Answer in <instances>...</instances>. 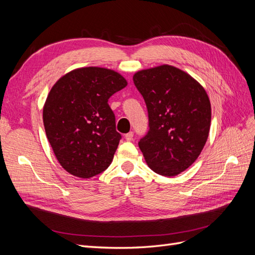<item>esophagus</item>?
<instances>
[{
    "label": "esophagus",
    "instance_id": "1",
    "mask_svg": "<svg viewBox=\"0 0 255 255\" xmlns=\"http://www.w3.org/2000/svg\"><path fill=\"white\" fill-rule=\"evenodd\" d=\"M133 136H134V133H133V132H129V133L126 134V135H125V138H126V140H128V141H130V140H133Z\"/></svg>",
    "mask_w": 255,
    "mask_h": 255
}]
</instances>
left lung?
<instances>
[{
    "label": "left lung",
    "mask_w": 255,
    "mask_h": 255,
    "mask_svg": "<svg viewBox=\"0 0 255 255\" xmlns=\"http://www.w3.org/2000/svg\"><path fill=\"white\" fill-rule=\"evenodd\" d=\"M133 81L148 110L149 130L138 142L146 164L174 176L195 163L211 127V102L194 78L163 65L138 71Z\"/></svg>",
    "instance_id": "left-lung-1"
}]
</instances>
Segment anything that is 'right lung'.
<instances>
[{
  "label": "right lung",
  "instance_id": "1",
  "mask_svg": "<svg viewBox=\"0 0 255 255\" xmlns=\"http://www.w3.org/2000/svg\"><path fill=\"white\" fill-rule=\"evenodd\" d=\"M127 80L111 69L79 68L54 84L43 106V126L66 171L89 179L109 168L121 134L109 99Z\"/></svg>",
  "mask_w": 255,
  "mask_h": 255
}]
</instances>
